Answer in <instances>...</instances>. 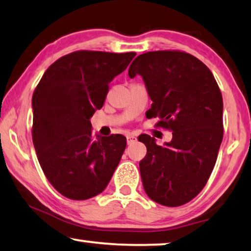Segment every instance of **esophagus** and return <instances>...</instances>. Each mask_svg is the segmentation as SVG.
<instances>
[{"label": "esophagus", "instance_id": "esophagus-1", "mask_svg": "<svg viewBox=\"0 0 251 251\" xmlns=\"http://www.w3.org/2000/svg\"><path fill=\"white\" fill-rule=\"evenodd\" d=\"M136 140H137V138L132 136V134H128V136H126V143H128V145H131Z\"/></svg>", "mask_w": 251, "mask_h": 251}]
</instances>
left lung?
<instances>
[{"label": "left lung", "mask_w": 251, "mask_h": 251, "mask_svg": "<svg viewBox=\"0 0 251 251\" xmlns=\"http://www.w3.org/2000/svg\"><path fill=\"white\" fill-rule=\"evenodd\" d=\"M141 75L152 100L146 115L172 130L163 146L148 134L138 140L147 154L139 163L144 189L158 204H187L202 190L223 139V99L208 68L179 50H156L134 59L129 77Z\"/></svg>", "instance_id": "1"}]
</instances>
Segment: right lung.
Masks as SVG:
<instances>
[{
	"label": "right lung",
	"mask_w": 251,
	"mask_h": 251,
	"mask_svg": "<svg viewBox=\"0 0 251 251\" xmlns=\"http://www.w3.org/2000/svg\"><path fill=\"white\" fill-rule=\"evenodd\" d=\"M134 56V52L77 50L55 61L36 87L32 143L47 180L64 197H95L119 165L126 137H94L89 120L103 106L108 83Z\"/></svg>",
	"instance_id": "1"
}]
</instances>
